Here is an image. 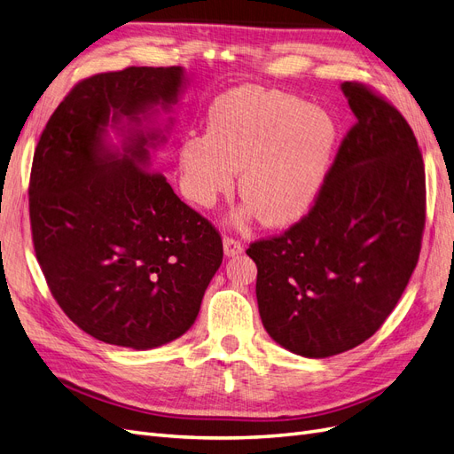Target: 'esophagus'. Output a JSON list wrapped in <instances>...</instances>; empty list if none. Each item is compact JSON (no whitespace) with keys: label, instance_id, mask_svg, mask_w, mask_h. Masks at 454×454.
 Returning a JSON list of instances; mask_svg holds the SVG:
<instances>
[{"label":"esophagus","instance_id":"1","mask_svg":"<svg viewBox=\"0 0 454 454\" xmlns=\"http://www.w3.org/2000/svg\"><path fill=\"white\" fill-rule=\"evenodd\" d=\"M223 252L227 257H232V255H239L244 252L240 240L232 239V237H223Z\"/></svg>","mask_w":454,"mask_h":454}]
</instances>
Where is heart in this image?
Instances as JSON below:
<instances>
[{
    "label": "heart",
    "instance_id": "heart-1",
    "mask_svg": "<svg viewBox=\"0 0 454 454\" xmlns=\"http://www.w3.org/2000/svg\"><path fill=\"white\" fill-rule=\"evenodd\" d=\"M339 130L332 115L292 94L237 89L219 98L206 136L180 147L182 185L199 208H212L240 176V197L269 227L299 222L320 197Z\"/></svg>",
    "mask_w": 454,
    "mask_h": 454
}]
</instances>
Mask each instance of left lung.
Here are the masks:
<instances>
[{
  "label": "left lung",
  "instance_id": "left-lung-1",
  "mask_svg": "<svg viewBox=\"0 0 454 454\" xmlns=\"http://www.w3.org/2000/svg\"><path fill=\"white\" fill-rule=\"evenodd\" d=\"M356 115L320 197L282 235L246 250L267 333L327 358L362 345L413 274L426 222V176L405 117L360 81L340 85Z\"/></svg>",
  "mask_w": 454,
  "mask_h": 454
}]
</instances>
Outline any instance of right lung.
<instances>
[{"mask_svg":"<svg viewBox=\"0 0 454 454\" xmlns=\"http://www.w3.org/2000/svg\"><path fill=\"white\" fill-rule=\"evenodd\" d=\"M182 85L176 66L90 75L66 94L35 147V257L67 318L107 345L147 350L184 335L222 265L217 229L149 168L159 134H129L121 155L104 144L109 121L140 122L151 106L174 104Z\"/></svg>","mask_w":454,"mask_h":454,"instance_id":"add662e5","label":"right lung"}]
</instances>
